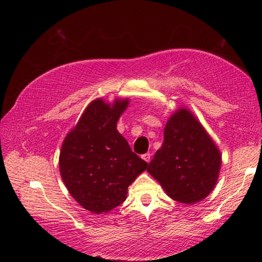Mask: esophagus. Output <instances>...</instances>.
I'll return each mask as SVG.
<instances>
[{"mask_svg":"<svg viewBox=\"0 0 262 262\" xmlns=\"http://www.w3.org/2000/svg\"><path fill=\"white\" fill-rule=\"evenodd\" d=\"M142 159L147 162V163H149V162H150V160H151V154L150 152H146V154H143L142 155Z\"/></svg>","mask_w":262,"mask_h":262,"instance_id":"34e87169","label":"esophagus"}]
</instances>
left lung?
Masks as SVG:
<instances>
[{
  "label": "left lung",
  "instance_id": "1",
  "mask_svg": "<svg viewBox=\"0 0 262 262\" xmlns=\"http://www.w3.org/2000/svg\"><path fill=\"white\" fill-rule=\"evenodd\" d=\"M222 156L217 146L188 110H178L164 128V142L147 171L173 201L193 204L213 190Z\"/></svg>",
  "mask_w": 262,
  "mask_h": 262
}]
</instances>
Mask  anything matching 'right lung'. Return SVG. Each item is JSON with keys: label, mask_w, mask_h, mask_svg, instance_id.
I'll return each instance as SVG.
<instances>
[{"label": "right lung", "mask_w": 262, "mask_h": 262, "mask_svg": "<svg viewBox=\"0 0 262 262\" xmlns=\"http://www.w3.org/2000/svg\"><path fill=\"white\" fill-rule=\"evenodd\" d=\"M127 105L128 99L112 106L100 99L91 102L61 146V178L71 196L93 213L122 204L128 186L148 165L116 129Z\"/></svg>", "instance_id": "obj_1"}]
</instances>
